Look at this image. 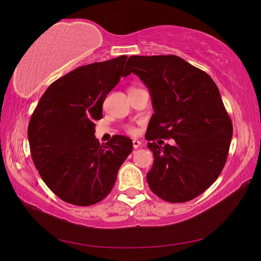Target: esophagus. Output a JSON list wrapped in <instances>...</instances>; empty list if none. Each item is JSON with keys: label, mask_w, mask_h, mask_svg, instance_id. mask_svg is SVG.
Masks as SVG:
<instances>
[{"label": "esophagus", "mask_w": 261, "mask_h": 261, "mask_svg": "<svg viewBox=\"0 0 261 261\" xmlns=\"http://www.w3.org/2000/svg\"><path fill=\"white\" fill-rule=\"evenodd\" d=\"M140 145H141V141H139V140H137V139H134V140H133V147L135 148V149L139 148Z\"/></svg>", "instance_id": "34e87169"}]
</instances>
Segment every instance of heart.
<instances>
[{"label": "heart", "instance_id": "heart-1", "mask_svg": "<svg viewBox=\"0 0 261 261\" xmlns=\"http://www.w3.org/2000/svg\"><path fill=\"white\" fill-rule=\"evenodd\" d=\"M127 132L129 133V134H136V128L135 127H134V126H129V127L127 128Z\"/></svg>", "mask_w": 261, "mask_h": 261}]
</instances>
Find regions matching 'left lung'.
Instances as JSON below:
<instances>
[{"instance_id": "left-lung-1", "label": "left lung", "mask_w": 261, "mask_h": 261, "mask_svg": "<svg viewBox=\"0 0 261 261\" xmlns=\"http://www.w3.org/2000/svg\"><path fill=\"white\" fill-rule=\"evenodd\" d=\"M127 63L126 74L147 86L154 110L146 134L154 158L148 185L165 201L192 200L215 183L231 145L232 121L218 87L176 55H133ZM159 138L176 143L161 146Z\"/></svg>"}]
</instances>
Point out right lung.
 I'll list each match as a JSON object with an SVG mask.
<instances>
[{"mask_svg":"<svg viewBox=\"0 0 261 261\" xmlns=\"http://www.w3.org/2000/svg\"><path fill=\"white\" fill-rule=\"evenodd\" d=\"M122 55L78 67L52 83L28 125L34 163L59 198L91 206L112 191L117 172L132 152L130 138L115 135L106 144L94 136V121L121 77L127 76Z\"/></svg>","mask_w":261,"mask_h":261,"instance_id":"obj_1","label":"right lung"}]
</instances>
